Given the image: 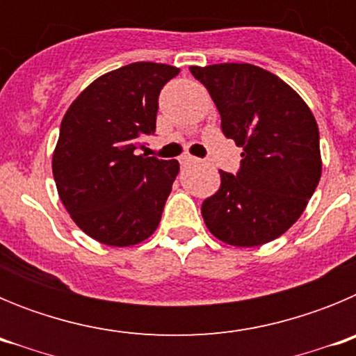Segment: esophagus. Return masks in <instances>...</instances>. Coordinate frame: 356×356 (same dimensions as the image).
<instances>
[{
  "label": "esophagus",
  "instance_id": "esophagus-1",
  "mask_svg": "<svg viewBox=\"0 0 356 356\" xmlns=\"http://www.w3.org/2000/svg\"><path fill=\"white\" fill-rule=\"evenodd\" d=\"M197 162H200V159H194L193 155L180 156V163H181V165H191V163H197Z\"/></svg>",
  "mask_w": 356,
  "mask_h": 356
}]
</instances>
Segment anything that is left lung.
<instances>
[{"mask_svg": "<svg viewBox=\"0 0 356 356\" xmlns=\"http://www.w3.org/2000/svg\"><path fill=\"white\" fill-rule=\"evenodd\" d=\"M221 114L222 134L242 147L237 175L201 205L210 234L229 246H262L301 217L319 184V128L303 97L253 64L191 65Z\"/></svg>", "mask_w": 356, "mask_h": 356, "instance_id": "1", "label": "left lung"}]
</instances>
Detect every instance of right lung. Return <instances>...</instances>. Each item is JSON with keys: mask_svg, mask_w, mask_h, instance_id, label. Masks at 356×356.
<instances>
[{"mask_svg": "<svg viewBox=\"0 0 356 356\" xmlns=\"http://www.w3.org/2000/svg\"><path fill=\"white\" fill-rule=\"evenodd\" d=\"M178 72L155 62L122 65L85 87L62 119L53 178L71 219L94 241L134 246L159 226L180 163L135 149L155 134L159 94Z\"/></svg>", "mask_w": 356, "mask_h": 356, "instance_id": "add662e5", "label": "right lung"}]
</instances>
